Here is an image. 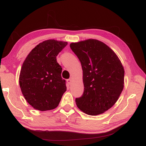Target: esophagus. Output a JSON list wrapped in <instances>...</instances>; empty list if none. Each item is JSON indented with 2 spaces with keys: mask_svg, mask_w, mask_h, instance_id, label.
Instances as JSON below:
<instances>
[{
  "mask_svg": "<svg viewBox=\"0 0 146 146\" xmlns=\"http://www.w3.org/2000/svg\"><path fill=\"white\" fill-rule=\"evenodd\" d=\"M71 82H72V79H71V78H70V79H68V80H67V82H68V84H69V85L71 84Z\"/></svg>",
  "mask_w": 146,
  "mask_h": 146,
  "instance_id": "obj_1",
  "label": "esophagus"
}]
</instances>
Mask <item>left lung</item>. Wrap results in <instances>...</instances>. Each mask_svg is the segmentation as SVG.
Instances as JSON below:
<instances>
[{
  "mask_svg": "<svg viewBox=\"0 0 146 146\" xmlns=\"http://www.w3.org/2000/svg\"><path fill=\"white\" fill-rule=\"evenodd\" d=\"M70 48L81 63L84 91L76 98L83 112L97 115L116 103L124 84V69L112 49L97 39L71 43Z\"/></svg>",
  "mask_w": 146,
  "mask_h": 146,
  "instance_id": "1",
  "label": "left lung"
}]
</instances>
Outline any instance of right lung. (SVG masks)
<instances>
[{"label": "right lung", "instance_id": "add662e5", "mask_svg": "<svg viewBox=\"0 0 146 146\" xmlns=\"http://www.w3.org/2000/svg\"><path fill=\"white\" fill-rule=\"evenodd\" d=\"M67 44V42L46 40L37 45L24 61L19 85L26 101L36 110L56 108L66 90L56 56Z\"/></svg>", "mask_w": 146, "mask_h": 146}]
</instances>
